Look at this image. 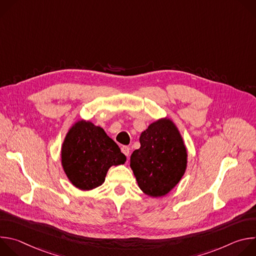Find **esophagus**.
<instances>
[{
  "instance_id": "esophagus-1",
  "label": "esophagus",
  "mask_w": 256,
  "mask_h": 256,
  "mask_svg": "<svg viewBox=\"0 0 256 256\" xmlns=\"http://www.w3.org/2000/svg\"><path fill=\"white\" fill-rule=\"evenodd\" d=\"M122 152L126 157H128L130 154V149L128 147V146H124V147L122 148Z\"/></svg>"
}]
</instances>
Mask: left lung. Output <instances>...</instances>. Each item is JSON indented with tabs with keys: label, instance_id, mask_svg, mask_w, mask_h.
<instances>
[{
	"label": "left lung",
	"instance_id": "8db88e82",
	"mask_svg": "<svg viewBox=\"0 0 256 256\" xmlns=\"http://www.w3.org/2000/svg\"><path fill=\"white\" fill-rule=\"evenodd\" d=\"M140 142L130 164L138 186L151 198L164 196L186 171L188 155L184 138L172 120L163 118L140 134Z\"/></svg>",
	"mask_w": 256,
	"mask_h": 256
}]
</instances>
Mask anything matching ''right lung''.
I'll use <instances>...</instances> for the list:
<instances>
[{
    "label": "right lung",
    "mask_w": 256,
    "mask_h": 256,
    "mask_svg": "<svg viewBox=\"0 0 256 256\" xmlns=\"http://www.w3.org/2000/svg\"><path fill=\"white\" fill-rule=\"evenodd\" d=\"M126 161L116 142L90 120L72 124L62 144V167L70 184L80 190L100 186L108 169Z\"/></svg>",
    "instance_id": "1"
}]
</instances>
